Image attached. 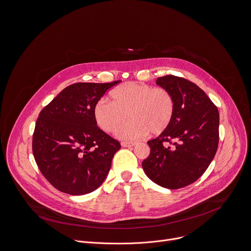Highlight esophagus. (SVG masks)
<instances>
[{"label":"esophagus","mask_w":251,"mask_h":251,"mask_svg":"<svg viewBox=\"0 0 251 251\" xmlns=\"http://www.w3.org/2000/svg\"><path fill=\"white\" fill-rule=\"evenodd\" d=\"M135 144L134 143H128V142H122V147L124 148H130L133 147Z\"/></svg>","instance_id":"esophagus-1"}]
</instances>
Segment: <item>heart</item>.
<instances>
[{
	"instance_id": "1",
	"label": "heart",
	"mask_w": 251,
	"mask_h": 251,
	"mask_svg": "<svg viewBox=\"0 0 251 251\" xmlns=\"http://www.w3.org/2000/svg\"><path fill=\"white\" fill-rule=\"evenodd\" d=\"M110 99L111 101L100 100L96 103L95 119L102 130L116 132L128 114L133 121L118 130L123 140H138L149 132L160 134L169 128L175 117L174 96L162 87L127 81L111 91Z\"/></svg>"
}]
</instances>
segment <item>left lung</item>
I'll list each match as a JSON object with an SVG mask.
<instances>
[{"instance_id": "obj_1", "label": "left lung", "mask_w": 251, "mask_h": 251, "mask_svg": "<svg viewBox=\"0 0 251 251\" xmlns=\"http://www.w3.org/2000/svg\"><path fill=\"white\" fill-rule=\"evenodd\" d=\"M156 85L174 96L176 111L169 128L148 142L151 152L142 165L156 184L177 189L198 180L212 161L219 141L216 105L196 83L173 75Z\"/></svg>"}]
</instances>
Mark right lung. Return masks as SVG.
I'll return each instance as SVG.
<instances>
[{
	"mask_svg": "<svg viewBox=\"0 0 251 251\" xmlns=\"http://www.w3.org/2000/svg\"><path fill=\"white\" fill-rule=\"evenodd\" d=\"M120 81L73 83L41 110L33 134V153L41 173L54 188L81 196L103 182L121 144L97 126L94 109L105 92Z\"/></svg>",
	"mask_w": 251,
	"mask_h": 251,
	"instance_id": "right-lung-1",
	"label": "right lung"
}]
</instances>
